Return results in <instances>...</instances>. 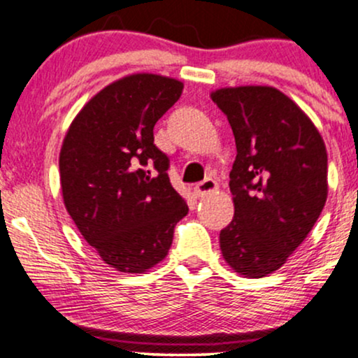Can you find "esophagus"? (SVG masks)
Returning a JSON list of instances; mask_svg holds the SVG:
<instances>
[{
	"label": "esophagus",
	"mask_w": 358,
	"mask_h": 358,
	"mask_svg": "<svg viewBox=\"0 0 358 358\" xmlns=\"http://www.w3.org/2000/svg\"><path fill=\"white\" fill-rule=\"evenodd\" d=\"M219 188V185H217V182L213 178H205L203 182L196 183L195 188H193V193H195L196 196H207L210 195V193H213Z\"/></svg>",
	"instance_id": "1"
}]
</instances>
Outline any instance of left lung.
<instances>
[{
  "instance_id": "1",
  "label": "left lung",
  "mask_w": 358,
  "mask_h": 358,
  "mask_svg": "<svg viewBox=\"0 0 358 358\" xmlns=\"http://www.w3.org/2000/svg\"><path fill=\"white\" fill-rule=\"evenodd\" d=\"M210 97L237 148L229 182L234 219L220 231L222 256L241 276L264 278L285 264L323 210L327 148L313 121L276 87H224Z\"/></svg>"
}]
</instances>
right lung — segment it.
<instances>
[{"label": "right lung", "instance_id": "right-lung-1", "mask_svg": "<svg viewBox=\"0 0 358 358\" xmlns=\"http://www.w3.org/2000/svg\"><path fill=\"white\" fill-rule=\"evenodd\" d=\"M182 90L183 82L158 73L122 77L79 110L62 143L65 208L102 261L121 273H146L163 261L188 213L153 138Z\"/></svg>", "mask_w": 358, "mask_h": 358}]
</instances>
